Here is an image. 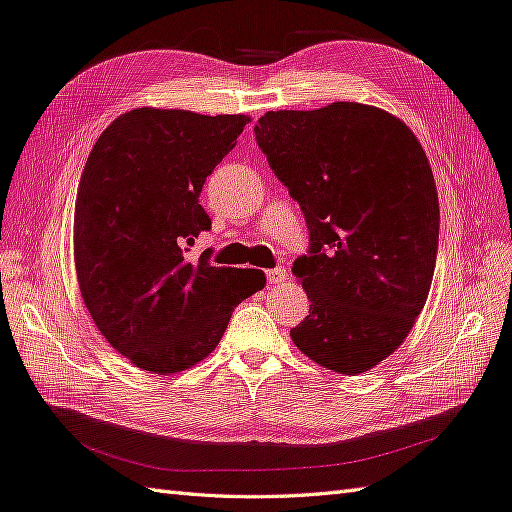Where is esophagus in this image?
<instances>
[{"mask_svg":"<svg viewBox=\"0 0 512 512\" xmlns=\"http://www.w3.org/2000/svg\"><path fill=\"white\" fill-rule=\"evenodd\" d=\"M286 280V269L284 267H276L267 271V282L269 284H282Z\"/></svg>","mask_w":512,"mask_h":512,"instance_id":"34e87169","label":"esophagus"}]
</instances>
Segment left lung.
I'll use <instances>...</instances> for the list:
<instances>
[{"label":"left lung","mask_w":512,"mask_h":512,"mask_svg":"<svg viewBox=\"0 0 512 512\" xmlns=\"http://www.w3.org/2000/svg\"><path fill=\"white\" fill-rule=\"evenodd\" d=\"M254 132L310 230L293 265L310 308L291 339L319 367L358 376L404 343L430 293L439 195L428 156L402 119L356 102L271 110Z\"/></svg>","instance_id":"8db88e82"}]
</instances>
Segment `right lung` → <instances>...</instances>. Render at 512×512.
Listing matches in <instances>:
<instances>
[{
	"mask_svg": "<svg viewBox=\"0 0 512 512\" xmlns=\"http://www.w3.org/2000/svg\"><path fill=\"white\" fill-rule=\"evenodd\" d=\"M249 121L134 108L86 158L73 215L80 293L97 330L139 369L169 376L197 365L267 282L260 269L186 258L210 230L202 186Z\"/></svg>",
	"mask_w": 512,
	"mask_h": 512,
	"instance_id": "obj_1",
	"label": "right lung"
}]
</instances>
